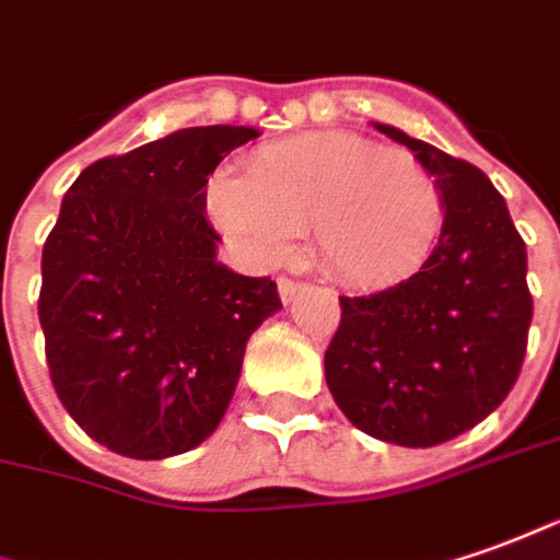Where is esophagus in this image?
Listing matches in <instances>:
<instances>
[{
  "label": "esophagus",
  "instance_id": "esophagus-1",
  "mask_svg": "<svg viewBox=\"0 0 560 560\" xmlns=\"http://www.w3.org/2000/svg\"><path fill=\"white\" fill-rule=\"evenodd\" d=\"M303 288H306L303 281L288 279V276H281V279H279V296H281V300H284V303H288V300H294V296L300 294Z\"/></svg>",
  "mask_w": 560,
  "mask_h": 560
}]
</instances>
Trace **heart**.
<instances>
[{
  "label": "heart",
  "instance_id": "obj_1",
  "mask_svg": "<svg viewBox=\"0 0 560 560\" xmlns=\"http://www.w3.org/2000/svg\"><path fill=\"white\" fill-rule=\"evenodd\" d=\"M211 217L257 257H281L310 226L318 266L352 288L408 279L441 232V192L405 150L349 131L279 140L250 152L245 174L217 177Z\"/></svg>",
  "mask_w": 560,
  "mask_h": 560
}]
</instances>
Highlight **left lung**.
I'll list each match as a JSON object with an SVG mask.
<instances>
[{
  "instance_id": "obj_1",
  "label": "left lung",
  "mask_w": 560,
  "mask_h": 560,
  "mask_svg": "<svg viewBox=\"0 0 560 560\" xmlns=\"http://www.w3.org/2000/svg\"><path fill=\"white\" fill-rule=\"evenodd\" d=\"M441 192L444 226L410 279L340 296L325 376L349 423L401 447H435L503 405L521 374L534 296L527 248L481 171L398 128Z\"/></svg>"
}]
</instances>
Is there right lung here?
Segmentation results:
<instances>
[{"label":"right lung","instance_id":"obj_1","mask_svg":"<svg viewBox=\"0 0 560 560\" xmlns=\"http://www.w3.org/2000/svg\"><path fill=\"white\" fill-rule=\"evenodd\" d=\"M254 128H184L106 155L67 189L42 248L39 325L60 405L131 459L186 454L230 408L276 281L217 264L208 174Z\"/></svg>","mask_w":560,"mask_h":560}]
</instances>
